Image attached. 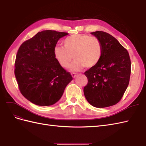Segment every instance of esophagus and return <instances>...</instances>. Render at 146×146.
Instances as JSON below:
<instances>
[{
  "instance_id": "34e87169",
  "label": "esophagus",
  "mask_w": 146,
  "mask_h": 146,
  "mask_svg": "<svg viewBox=\"0 0 146 146\" xmlns=\"http://www.w3.org/2000/svg\"><path fill=\"white\" fill-rule=\"evenodd\" d=\"M71 74H72V76L73 78H75L76 76L77 75V74L76 73H72Z\"/></svg>"
}]
</instances>
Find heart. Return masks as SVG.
Instances as JSON below:
<instances>
[{"mask_svg": "<svg viewBox=\"0 0 146 146\" xmlns=\"http://www.w3.org/2000/svg\"><path fill=\"white\" fill-rule=\"evenodd\" d=\"M63 46H56L53 50L55 59L63 68L70 65L73 71L83 67L91 68L97 65L103 56V48L101 40L96 36L86 34L72 35L64 39Z\"/></svg>", "mask_w": 146, "mask_h": 146, "instance_id": "1", "label": "heart"}]
</instances>
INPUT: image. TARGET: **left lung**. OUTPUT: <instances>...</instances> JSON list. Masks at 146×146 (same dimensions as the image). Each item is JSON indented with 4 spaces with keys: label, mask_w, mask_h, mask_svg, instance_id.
<instances>
[{
    "label": "left lung",
    "mask_w": 146,
    "mask_h": 146,
    "mask_svg": "<svg viewBox=\"0 0 146 146\" xmlns=\"http://www.w3.org/2000/svg\"><path fill=\"white\" fill-rule=\"evenodd\" d=\"M91 34L101 40L103 52L99 63L84 73L88 81L83 89L84 96L94 107L113 106L123 98L129 83V55L109 33L96 31Z\"/></svg>",
    "instance_id": "obj_1"
}]
</instances>
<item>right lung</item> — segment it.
<instances>
[{
	"label": "right lung",
	"instance_id": "add662e5",
	"mask_svg": "<svg viewBox=\"0 0 146 146\" xmlns=\"http://www.w3.org/2000/svg\"><path fill=\"white\" fill-rule=\"evenodd\" d=\"M68 34L44 30L19 47L15 76L20 93L32 103L42 106L56 103L73 80L72 74L60 65L53 54L58 40Z\"/></svg>",
	"mask_w": 146,
	"mask_h": 146
}]
</instances>
